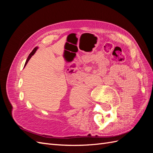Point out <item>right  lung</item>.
<instances>
[{"mask_svg": "<svg viewBox=\"0 0 153 153\" xmlns=\"http://www.w3.org/2000/svg\"><path fill=\"white\" fill-rule=\"evenodd\" d=\"M37 48H38V47H35L34 49L33 50V51L31 52V53L30 54V55H29V56L27 57V60H26V62H25V65H24V68H25V66H26V64H27V62H28V61L30 60V58H31V56H33V55L35 53V52H36V51L37 50Z\"/></svg>", "mask_w": 153, "mask_h": 153, "instance_id": "right-lung-1", "label": "right lung"}]
</instances>
